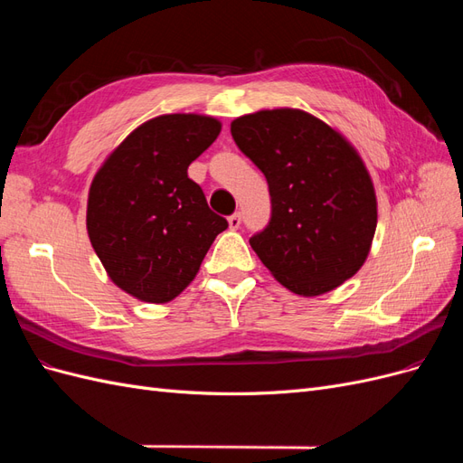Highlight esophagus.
Segmentation results:
<instances>
[{
	"label": "esophagus",
	"instance_id": "esophagus-1",
	"mask_svg": "<svg viewBox=\"0 0 463 463\" xmlns=\"http://www.w3.org/2000/svg\"><path fill=\"white\" fill-rule=\"evenodd\" d=\"M228 223H230V228L232 230H237L241 226V213H235V214H232L230 218H228Z\"/></svg>",
	"mask_w": 463,
	"mask_h": 463
}]
</instances>
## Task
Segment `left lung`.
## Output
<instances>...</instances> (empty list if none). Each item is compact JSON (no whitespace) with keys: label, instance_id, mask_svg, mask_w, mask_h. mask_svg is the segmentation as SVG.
I'll use <instances>...</instances> for the list:
<instances>
[{"label":"left lung","instance_id":"obj_1","mask_svg":"<svg viewBox=\"0 0 463 463\" xmlns=\"http://www.w3.org/2000/svg\"><path fill=\"white\" fill-rule=\"evenodd\" d=\"M232 137L269 184L270 222L249 240L266 269L305 298L352 278L376 230L374 187L355 148L291 108L237 118Z\"/></svg>","mask_w":463,"mask_h":463}]
</instances>
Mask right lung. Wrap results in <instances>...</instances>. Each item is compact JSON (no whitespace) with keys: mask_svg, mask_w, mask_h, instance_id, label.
I'll return each mask as SVG.
<instances>
[{"mask_svg":"<svg viewBox=\"0 0 463 463\" xmlns=\"http://www.w3.org/2000/svg\"><path fill=\"white\" fill-rule=\"evenodd\" d=\"M218 119L167 114L137 128L92 179L87 230L118 288L146 303L177 298L228 220L187 175L216 141Z\"/></svg>","mask_w":463,"mask_h":463,"instance_id":"right-lung-1","label":"right lung"}]
</instances>
